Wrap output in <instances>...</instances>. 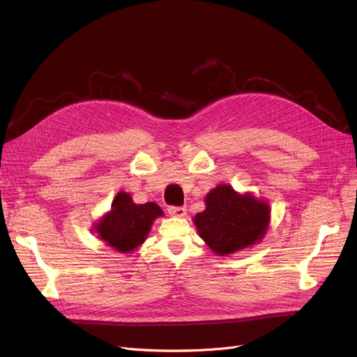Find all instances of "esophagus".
<instances>
[{"instance_id":"34e87169","label":"esophagus","mask_w":357,"mask_h":357,"mask_svg":"<svg viewBox=\"0 0 357 357\" xmlns=\"http://www.w3.org/2000/svg\"><path fill=\"white\" fill-rule=\"evenodd\" d=\"M167 213L174 215V217H183L186 214V208L185 207H175V205H171V207L167 208Z\"/></svg>"}]
</instances>
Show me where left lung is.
<instances>
[{
	"instance_id": "1",
	"label": "left lung",
	"mask_w": 357,
	"mask_h": 357,
	"mask_svg": "<svg viewBox=\"0 0 357 357\" xmlns=\"http://www.w3.org/2000/svg\"><path fill=\"white\" fill-rule=\"evenodd\" d=\"M207 207L194 218L201 238L217 255L249 248L265 236L269 207L252 195H238L229 185H218L207 198Z\"/></svg>"
}]
</instances>
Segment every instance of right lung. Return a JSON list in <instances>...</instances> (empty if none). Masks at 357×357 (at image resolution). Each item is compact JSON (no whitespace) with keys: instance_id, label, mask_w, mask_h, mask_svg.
Instances as JSON below:
<instances>
[{"instance_id":"obj_1","label":"right lung","mask_w":357,"mask_h":357,"mask_svg":"<svg viewBox=\"0 0 357 357\" xmlns=\"http://www.w3.org/2000/svg\"><path fill=\"white\" fill-rule=\"evenodd\" d=\"M159 215L162 210L158 204H135L128 194L119 192L112 201L111 211L97 226V231L117 252H133L144 241L152 222Z\"/></svg>"}]
</instances>
